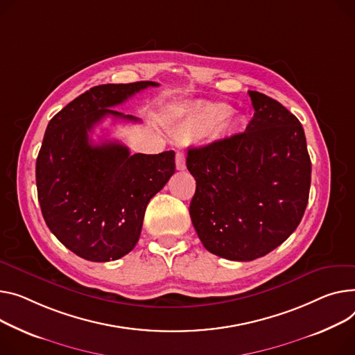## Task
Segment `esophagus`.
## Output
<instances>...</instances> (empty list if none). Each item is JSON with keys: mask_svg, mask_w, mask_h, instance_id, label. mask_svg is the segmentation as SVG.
Segmentation results:
<instances>
[{"mask_svg": "<svg viewBox=\"0 0 355 355\" xmlns=\"http://www.w3.org/2000/svg\"><path fill=\"white\" fill-rule=\"evenodd\" d=\"M175 165H177V170H180V171L185 170V155H184V153H177Z\"/></svg>", "mask_w": 355, "mask_h": 355, "instance_id": "34e87169", "label": "esophagus"}]
</instances>
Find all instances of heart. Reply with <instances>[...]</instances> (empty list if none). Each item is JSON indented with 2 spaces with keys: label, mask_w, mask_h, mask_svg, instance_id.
<instances>
[{
  "label": "heart",
  "mask_w": 355,
  "mask_h": 355,
  "mask_svg": "<svg viewBox=\"0 0 355 355\" xmlns=\"http://www.w3.org/2000/svg\"><path fill=\"white\" fill-rule=\"evenodd\" d=\"M234 108L227 103H198L193 105L177 127L181 141H200L216 135L221 128H235L239 120L232 116Z\"/></svg>",
  "instance_id": "b5f03b06"
}]
</instances>
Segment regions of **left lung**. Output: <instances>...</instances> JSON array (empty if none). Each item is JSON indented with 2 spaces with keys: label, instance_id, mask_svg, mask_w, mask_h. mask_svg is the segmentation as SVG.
I'll list each match as a JSON object with an SVG mask.
<instances>
[{
  "label": "left lung",
  "instance_id": "left-lung-1",
  "mask_svg": "<svg viewBox=\"0 0 355 355\" xmlns=\"http://www.w3.org/2000/svg\"><path fill=\"white\" fill-rule=\"evenodd\" d=\"M245 131L190 148L196 178L190 216L202 245L232 261H252L298 227L311 184V161L298 118L258 91Z\"/></svg>",
  "mask_w": 355,
  "mask_h": 355
}]
</instances>
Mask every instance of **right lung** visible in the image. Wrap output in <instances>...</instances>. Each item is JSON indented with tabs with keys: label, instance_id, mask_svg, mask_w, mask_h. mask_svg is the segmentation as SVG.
Masks as SVG:
<instances>
[{
	"label": "right lung",
	"instance_id": "obj_1",
	"mask_svg": "<svg viewBox=\"0 0 355 355\" xmlns=\"http://www.w3.org/2000/svg\"><path fill=\"white\" fill-rule=\"evenodd\" d=\"M153 81L92 87L55 114L35 165L45 224L69 251L88 261H114L138 243L150 200L175 171V153L131 154L118 141L92 144L88 132L107 115L138 120L111 107Z\"/></svg>",
	"mask_w": 355,
	"mask_h": 355
}]
</instances>
